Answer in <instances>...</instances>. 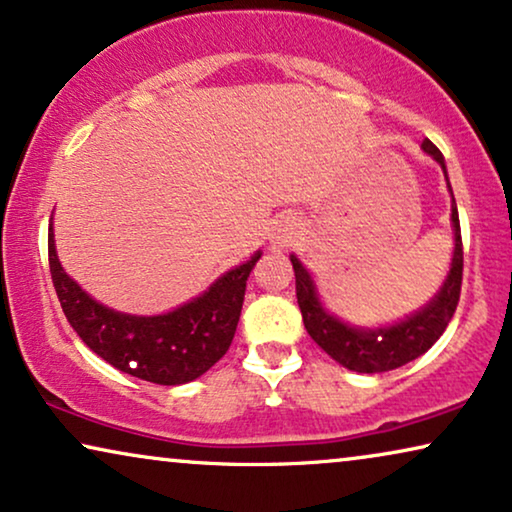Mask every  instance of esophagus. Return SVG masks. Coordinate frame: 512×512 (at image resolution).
Here are the masks:
<instances>
[{
  "label": "esophagus",
  "mask_w": 512,
  "mask_h": 512,
  "mask_svg": "<svg viewBox=\"0 0 512 512\" xmlns=\"http://www.w3.org/2000/svg\"><path fill=\"white\" fill-rule=\"evenodd\" d=\"M296 233H298L296 219H291V216H282V219L275 221V226H272V233H270L272 247H286V244L296 237Z\"/></svg>",
  "instance_id": "34e87169"
}]
</instances>
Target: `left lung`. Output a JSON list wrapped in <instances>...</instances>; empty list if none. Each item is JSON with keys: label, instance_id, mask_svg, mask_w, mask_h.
I'll list each match as a JSON object with an SVG mask.
<instances>
[{"label": "left lung", "instance_id": "8db88e82", "mask_svg": "<svg viewBox=\"0 0 512 512\" xmlns=\"http://www.w3.org/2000/svg\"><path fill=\"white\" fill-rule=\"evenodd\" d=\"M422 149L433 160H438L445 172V158L438 151V146L424 139ZM447 177V172H445ZM447 188L452 186L447 181ZM452 228H454V254L452 265L447 272V279L440 286L436 298L412 317L398 321L394 326L384 328H354L347 326L333 314H328L321 305L314 289L310 272L303 268V263L296 256H291L293 272H296V296L298 307L303 312V324L310 333V338L324 349V352L356 373H387V370L401 368L417 356H422L426 349H431L440 335L445 333L450 324L454 310L459 305L461 293V275H464V244H461L459 212L457 202L452 195Z\"/></svg>", "mask_w": 512, "mask_h": 512}]
</instances>
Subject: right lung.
<instances>
[{"mask_svg":"<svg viewBox=\"0 0 512 512\" xmlns=\"http://www.w3.org/2000/svg\"><path fill=\"white\" fill-rule=\"evenodd\" d=\"M258 258L261 251L177 310L135 317L100 305L62 270L55 254L53 221L48 228L51 279L62 312L79 338L114 368L165 387L195 380L228 352L240 321L247 277Z\"/></svg>","mask_w":512,"mask_h":512,"instance_id":"add662e5","label":"right lung"}]
</instances>
